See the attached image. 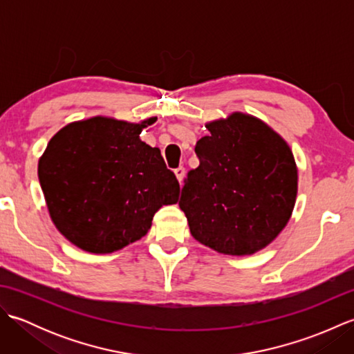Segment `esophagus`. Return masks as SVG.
<instances>
[{
  "instance_id": "34e87169",
  "label": "esophagus",
  "mask_w": 354,
  "mask_h": 354,
  "mask_svg": "<svg viewBox=\"0 0 354 354\" xmlns=\"http://www.w3.org/2000/svg\"><path fill=\"white\" fill-rule=\"evenodd\" d=\"M175 175H176V178H178L179 184H183V181H184V176H185V169L183 167V165H179L178 169H175Z\"/></svg>"
}]
</instances>
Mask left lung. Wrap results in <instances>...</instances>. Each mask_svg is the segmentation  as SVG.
<instances>
[{
	"label": "left lung",
	"mask_w": 354,
	"mask_h": 354,
	"mask_svg": "<svg viewBox=\"0 0 354 354\" xmlns=\"http://www.w3.org/2000/svg\"><path fill=\"white\" fill-rule=\"evenodd\" d=\"M207 129L194 147L199 167L184 179L179 208L202 245L230 255L254 254L290 219L295 160L280 135L251 115L236 112Z\"/></svg>",
	"instance_id": "1"
}]
</instances>
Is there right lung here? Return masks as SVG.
Listing matches in <instances>:
<instances>
[{
    "instance_id": "obj_1",
    "label": "right lung",
    "mask_w": 354,
    "mask_h": 354,
    "mask_svg": "<svg viewBox=\"0 0 354 354\" xmlns=\"http://www.w3.org/2000/svg\"><path fill=\"white\" fill-rule=\"evenodd\" d=\"M140 124L94 117L62 127L37 165L56 228L80 250L108 254L147 234L153 214L176 204L179 183Z\"/></svg>"
}]
</instances>
